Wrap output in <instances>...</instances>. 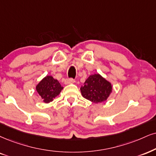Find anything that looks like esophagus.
<instances>
[{"label":"esophagus","instance_id":"1","mask_svg":"<svg viewBox=\"0 0 156 156\" xmlns=\"http://www.w3.org/2000/svg\"><path fill=\"white\" fill-rule=\"evenodd\" d=\"M74 80H73V79H66V80H65V84H73L74 83Z\"/></svg>","mask_w":156,"mask_h":156}]
</instances>
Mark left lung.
<instances>
[{
    "mask_svg": "<svg viewBox=\"0 0 156 156\" xmlns=\"http://www.w3.org/2000/svg\"><path fill=\"white\" fill-rule=\"evenodd\" d=\"M84 98L95 103L104 102L112 93L113 87L110 82L99 74L90 75L80 88Z\"/></svg>",
    "mask_w": 156,
    "mask_h": 156,
    "instance_id": "obj_1",
    "label": "left lung"
}]
</instances>
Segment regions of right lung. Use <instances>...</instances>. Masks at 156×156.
Returning a JSON list of instances; mask_svg holds the SVG:
<instances>
[{
	"label": "right lung",
	"mask_w": 156,
	"mask_h": 156,
	"mask_svg": "<svg viewBox=\"0 0 156 156\" xmlns=\"http://www.w3.org/2000/svg\"><path fill=\"white\" fill-rule=\"evenodd\" d=\"M63 88L57 80L47 75L36 85L35 89L44 103H48L59 95Z\"/></svg>",
	"instance_id": "obj_1"
}]
</instances>
